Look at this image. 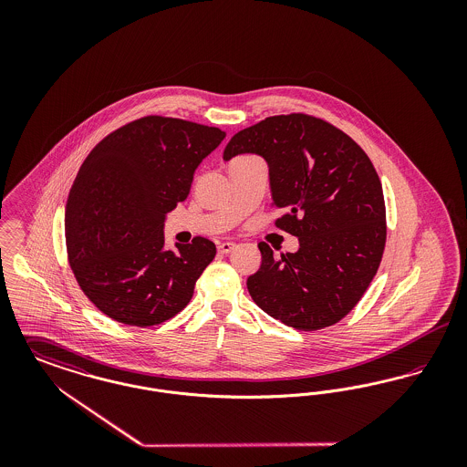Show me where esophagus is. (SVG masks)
Listing matches in <instances>:
<instances>
[{"label": "esophagus", "instance_id": "esophagus-1", "mask_svg": "<svg viewBox=\"0 0 467 467\" xmlns=\"http://www.w3.org/2000/svg\"><path fill=\"white\" fill-rule=\"evenodd\" d=\"M234 246H236V244H233V242H223V244H219L217 250H219L221 254H229Z\"/></svg>", "mask_w": 467, "mask_h": 467}]
</instances>
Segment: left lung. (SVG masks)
<instances>
[{
	"label": "left lung",
	"mask_w": 467,
	"mask_h": 467,
	"mask_svg": "<svg viewBox=\"0 0 467 467\" xmlns=\"http://www.w3.org/2000/svg\"><path fill=\"white\" fill-rule=\"evenodd\" d=\"M265 157L276 225L299 250L263 263L246 287L261 310L299 331L339 322L377 275L385 238V201L377 170L348 134L305 115H275L234 134L223 161Z\"/></svg>",
	"instance_id": "obj_1"
}]
</instances>
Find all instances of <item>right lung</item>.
<instances>
[{
	"instance_id": "add662e5",
	"label": "right lung",
	"mask_w": 467,
	"mask_h": 467,
	"mask_svg": "<svg viewBox=\"0 0 467 467\" xmlns=\"http://www.w3.org/2000/svg\"><path fill=\"white\" fill-rule=\"evenodd\" d=\"M225 138L219 128L149 115L103 138L78 170L65 213L67 261L90 303L150 327L183 310L217 248L196 236L164 250V221Z\"/></svg>"
}]
</instances>
